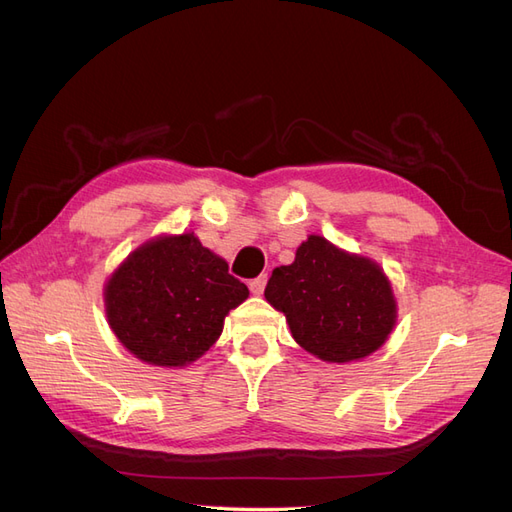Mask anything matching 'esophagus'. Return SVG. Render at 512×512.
<instances>
[{"label": "esophagus", "instance_id": "obj_1", "mask_svg": "<svg viewBox=\"0 0 512 512\" xmlns=\"http://www.w3.org/2000/svg\"><path fill=\"white\" fill-rule=\"evenodd\" d=\"M265 286H267V275H258L256 280L250 282V290L252 294H256V297H260V294L265 292Z\"/></svg>", "mask_w": 512, "mask_h": 512}]
</instances>
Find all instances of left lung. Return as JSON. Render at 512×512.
I'll return each mask as SVG.
<instances>
[{
  "mask_svg": "<svg viewBox=\"0 0 512 512\" xmlns=\"http://www.w3.org/2000/svg\"><path fill=\"white\" fill-rule=\"evenodd\" d=\"M265 299L286 316L294 342L327 363L365 359L397 322L395 294L378 262L320 235L297 247L292 265L273 269Z\"/></svg>",
  "mask_w": 512,
  "mask_h": 512,
  "instance_id": "obj_1",
  "label": "left lung"
}]
</instances>
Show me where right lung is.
I'll return each mask as SVG.
<instances>
[{
    "label": "right lung",
    "instance_id": "1",
    "mask_svg": "<svg viewBox=\"0 0 512 512\" xmlns=\"http://www.w3.org/2000/svg\"><path fill=\"white\" fill-rule=\"evenodd\" d=\"M250 290L194 232L149 239L104 284V312L121 346L158 367H185L222 335Z\"/></svg>",
    "mask_w": 512,
    "mask_h": 512
}]
</instances>
